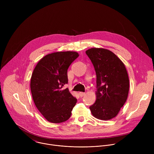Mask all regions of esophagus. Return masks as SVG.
I'll return each mask as SVG.
<instances>
[{
  "label": "esophagus",
  "instance_id": "obj_1",
  "mask_svg": "<svg viewBox=\"0 0 154 154\" xmlns=\"http://www.w3.org/2000/svg\"><path fill=\"white\" fill-rule=\"evenodd\" d=\"M79 95L80 97H83V96H84L85 95V93H82V92H80L79 93Z\"/></svg>",
  "mask_w": 154,
  "mask_h": 154
}]
</instances>
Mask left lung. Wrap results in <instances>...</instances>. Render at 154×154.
I'll list each match as a JSON object with an SVG mask.
<instances>
[{"label":"left lung","mask_w":154,"mask_h":154,"mask_svg":"<svg viewBox=\"0 0 154 154\" xmlns=\"http://www.w3.org/2000/svg\"><path fill=\"white\" fill-rule=\"evenodd\" d=\"M96 74V100L90 106L93 116L107 121L116 117L125 103L129 79L123 62L112 51L93 48L86 51Z\"/></svg>","instance_id":"1"}]
</instances>
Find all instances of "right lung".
I'll return each instance as SVG.
<instances>
[{"mask_svg": "<svg viewBox=\"0 0 154 154\" xmlns=\"http://www.w3.org/2000/svg\"><path fill=\"white\" fill-rule=\"evenodd\" d=\"M79 56L74 51L57 52L46 55L36 64L33 71L30 89L39 112L52 123H61L71 115L77 99L68 88L67 72L71 64Z\"/></svg>", "mask_w": 154, "mask_h": 154, "instance_id": "add662e5", "label": "right lung"}]
</instances>
